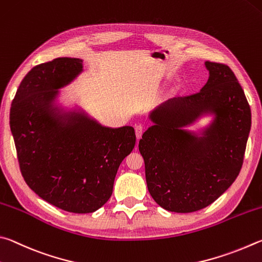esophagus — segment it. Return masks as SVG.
Wrapping results in <instances>:
<instances>
[{
	"label": "esophagus",
	"instance_id": "1",
	"mask_svg": "<svg viewBox=\"0 0 262 262\" xmlns=\"http://www.w3.org/2000/svg\"><path fill=\"white\" fill-rule=\"evenodd\" d=\"M135 130H136V136H137V139H140L141 136L144 134V126L141 125V124H137L135 126Z\"/></svg>",
	"mask_w": 262,
	"mask_h": 262
}]
</instances>
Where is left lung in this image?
Segmentation results:
<instances>
[{"mask_svg":"<svg viewBox=\"0 0 262 262\" xmlns=\"http://www.w3.org/2000/svg\"><path fill=\"white\" fill-rule=\"evenodd\" d=\"M208 80L199 92L166 101L149 114L154 125L139 140L146 183L162 208L192 213L214 203L239 173L251 130V109L235 73L205 62ZM205 114L212 123L195 134L185 127Z\"/></svg>","mask_w":262,"mask_h":262,"instance_id":"obj_1","label":"left lung"}]
</instances>
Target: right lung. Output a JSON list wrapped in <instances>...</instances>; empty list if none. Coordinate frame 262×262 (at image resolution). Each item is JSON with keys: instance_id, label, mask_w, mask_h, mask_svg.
Listing matches in <instances>:
<instances>
[{"instance_id": "1", "label": "right lung", "mask_w": 262, "mask_h": 262, "mask_svg": "<svg viewBox=\"0 0 262 262\" xmlns=\"http://www.w3.org/2000/svg\"><path fill=\"white\" fill-rule=\"evenodd\" d=\"M82 72V59L58 57L34 67L18 87L10 128L26 184L70 213H93L107 203L124 158L136 145L132 126L108 127L84 110L56 103L59 89Z\"/></svg>"}]
</instances>
